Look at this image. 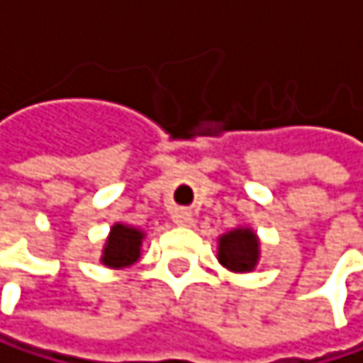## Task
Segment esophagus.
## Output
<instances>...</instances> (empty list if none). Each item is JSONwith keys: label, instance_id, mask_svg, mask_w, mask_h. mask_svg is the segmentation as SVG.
<instances>
[{"label": "esophagus", "instance_id": "obj_1", "mask_svg": "<svg viewBox=\"0 0 363 363\" xmlns=\"http://www.w3.org/2000/svg\"><path fill=\"white\" fill-rule=\"evenodd\" d=\"M172 220L178 224V226H191L194 224V216L187 211V208H176L172 213Z\"/></svg>", "mask_w": 363, "mask_h": 363}]
</instances>
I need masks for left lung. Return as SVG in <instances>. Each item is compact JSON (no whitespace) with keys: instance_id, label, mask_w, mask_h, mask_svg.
<instances>
[{"instance_id":"left-lung-1","label":"left lung","mask_w":363,"mask_h":363,"mask_svg":"<svg viewBox=\"0 0 363 363\" xmlns=\"http://www.w3.org/2000/svg\"><path fill=\"white\" fill-rule=\"evenodd\" d=\"M261 259V240L250 226H235L218 237V261L235 274L252 272Z\"/></svg>"}]
</instances>
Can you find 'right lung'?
Instances as JSON below:
<instances>
[{"label":"right lung","mask_w":363,"mask_h":363,"mask_svg":"<svg viewBox=\"0 0 363 363\" xmlns=\"http://www.w3.org/2000/svg\"><path fill=\"white\" fill-rule=\"evenodd\" d=\"M143 242L145 230L126 222H115L102 246L100 263L108 270H126L141 259Z\"/></svg>","instance_id":"1"}]
</instances>
